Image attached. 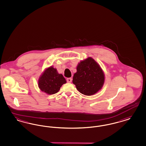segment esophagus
Segmentation results:
<instances>
[{
	"instance_id": "esophagus-1",
	"label": "esophagus",
	"mask_w": 146,
	"mask_h": 146,
	"mask_svg": "<svg viewBox=\"0 0 146 146\" xmlns=\"http://www.w3.org/2000/svg\"><path fill=\"white\" fill-rule=\"evenodd\" d=\"M72 82V78H67V82L68 83H71Z\"/></svg>"
}]
</instances>
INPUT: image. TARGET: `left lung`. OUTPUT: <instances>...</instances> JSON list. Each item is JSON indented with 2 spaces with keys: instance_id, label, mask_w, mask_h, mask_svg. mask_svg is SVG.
<instances>
[{
  "instance_id": "obj_1",
  "label": "left lung",
  "mask_w": 146,
  "mask_h": 146,
  "mask_svg": "<svg viewBox=\"0 0 146 146\" xmlns=\"http://www.w3.org/2000/svg\"><path fill=\"white\" fill-rule=\"evenodd\" d=\"M76 69L72 83L81 94L92 96L102 89L105 81V75L95 60L90 57L82 60L77 65Z\"/></svg>"
}]
</instances>
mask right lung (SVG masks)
I'll return each instance as SVG.
<instances>
[{
  "label": "right lung",
  "mask_w": 146,
  "mask_h": 146,
  "mask_svg": "<svg viewBox=\"0 0 146 146\" xmlns=\"http://www.w3.org/2000/svg\"><path fill=\"white\" fill-rule=\"evenodd\" d=\"M66 83L63 76L58 74L56 68L50 66L46 68L38 80L40 90L48 95H53L59 92L60 87Z\"/></svg>",
  "instance_id": "1"
}]
</instances>
